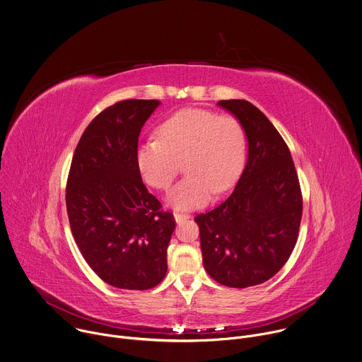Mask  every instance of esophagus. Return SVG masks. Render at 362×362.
Listing matches in <instances>:
<instances>
[{"label": "esophagus", "instance_id": "obj_1", "mask_svg": "<svg viewBox=\"0 0 362 362\" xmlns=\"http://www.w3.org/2000/svg\"><path fill=\"white\" fill-rule=\"evenodd\" d=\"M173 216H175V220H176L177 224H180V223H183L185 220L190 218V214H186V213H175Z\"/></svg>", "mask_w": 362, "mask_h": 362}]
</instances>
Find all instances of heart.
Wrapping results in <instances>:
<instances>
[{
	"label": "heart",
	"instance_id": "b5f03b06",
	"mask_svg": "<svg viewBox=\"0 0 362 362\" xmlns=\"http://www.w3.org/2000/svg\"><path fill=\"white\" fill-rule=\"evenodd\" d=\"M159 141L138 145L135 162L145 183L168 189L183 160L187 173L168 193L166 202L177 210L203 206L213 190L230 189L246 159V135L238 120L211 110L182 109L158 127Z\"/></svg>",
	"mask_w": 362,
	"mask_h": 362
}]
</instances>
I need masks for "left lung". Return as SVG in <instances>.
I'll return each instance as SVG.
<instances>
[{
  "label": "left lung",
  "instance_id": "8db88e82",
  "mask_svg": "<svg viewBox=\"0 0 362 362\" xmlns=\"http://www.w3.org/2000/svg\"><path fill=\"white\" fill-rule=\"evenodd\" d=\"M217 105L243 127L247 162L228 199L194 221L209 276L246 288L270 280L287 263L297 243L303 199L288 146L266 115L245 99Z\"/></svg>",
  "mask_w": 362,
  "mask_h": 362
}]
</instances>
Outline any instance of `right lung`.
<instances>
[{"label":"right lung","instance_id":"obj_1","mask_svg":"<svg viewBox=\"0 0 362 362\" xmlns=\"http://www.w3.org/2000/svg\"><path fill=\"white\" fill-rule=\"evenodd\" d=\"M156 99L120 100L102 110L75 149L66 210L89 267L109 286L148 290L166 276L175 218L160 210L138 172L135 151Z\"/></svg>","mask_w":362,"mask_h":362}]
</instances>
